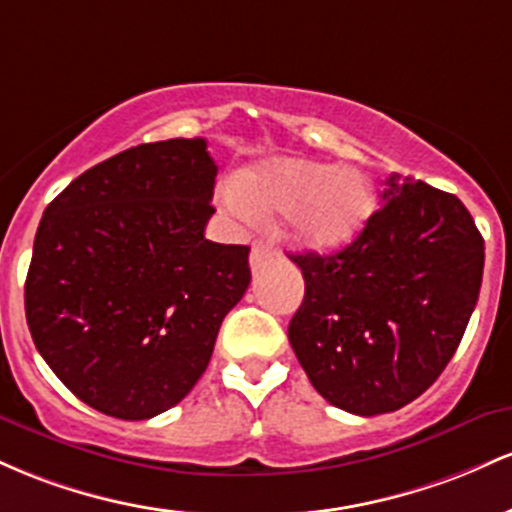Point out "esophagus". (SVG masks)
<instances>
[{"instance_id": "34e87169", "label": "esophagus", "mask_w": 512, "mask_h": 512, "mask_svg": "<svg viewBox=\"0 0 512 512\" xmlns=\"http://www.w3.org/2000/svg\"><path fill=\"white\" fill-rule=\"evenodd\" d=\"M271 254H273L271 244H266V241H256V244L251 246V258H249L251 268H254V271H256V268H261L263 261H266V258Z\"/></svg>"}]
</instances>
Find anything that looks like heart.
<instances>
[{"label":"heart","instance_id":"heart-1","mask_svg":"<svg viewBox=\"0 0 512 512\" xmlns=\"http://www.w3.org/2000/svg\"><path fill=\"white\" fill-rule=\"evenodd\" d=\"M229 195L249 215H285L290 239L314 254L353 244L377 205L375 188L363 174L304 157L268 159L239 171Z\"/></svg>","mask_w":512,"mask_h":512}]
</instances>
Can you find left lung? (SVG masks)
<instances>
[{
    "label": "left lung",
    "mask_w": 512,
    "mask_h": 512,
    "mask_svg": "<svg viewBox=\"0 0 512 512\" xmlns=\"http://www.w3.org/2000/svg\"><path fill=\"white\" fill-rule=\"evenodd\" d=\"M382 198L343 251L290 254L304 278L290 346L312 387L358 416L401 409L438 380L484 275V239L457 195L392 174Z\"/></svg>",
    "instance_id": "left-lung-1"
}]
</instances>
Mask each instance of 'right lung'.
I'll return each instance as SVG.
<instances>
[{"mask_svg": "<svg viewBox=\"0 0 512 512\" xmlns=\"http://www.w3.org/2000/svg\"><path fill=\"white\" fill-rule=\"evenodd\" d=\"M217 164L208 142L137 145L74 179L40 220L26 321L57 380L123 421L195 387L251 283L249 246L205 239Z\"/></svg>", "mask_w": 512, "mask_h": 512, "instance_id": "1", "label": "right lung"}]
</instances>
